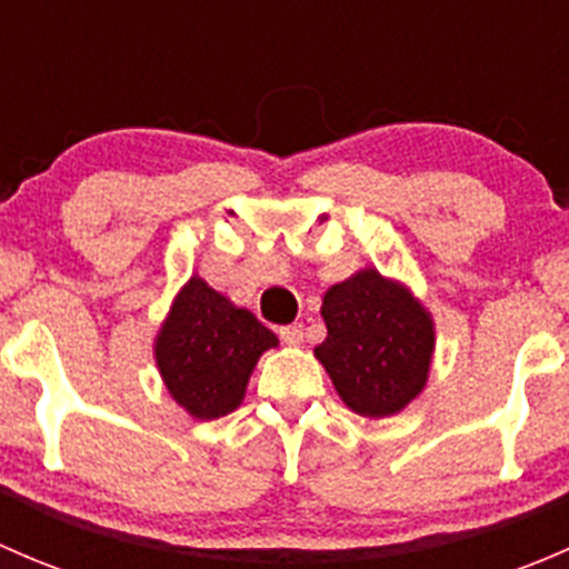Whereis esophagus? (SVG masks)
<instances>
[{"label":"esophagus","mask_w":569,"mask_h":569,"mask_svg":"<svg viewBox=\"0 0 569 569\" xmlns=\"http://www.w3.org/2000/svg\"><path fill=\"white\" fill-rule=\"evenodd\" d=\"M280 338H283V343H289V347H300L302 338H306V327H302V321H295V325L289 327H280Z\"/></svg>","instance_id":"obj_1"}]
</instances>
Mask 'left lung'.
<instances>
[{
    "label": "left lung",
    "instance_id": "obj_1",
    "mask_svg": "<svg viewBox=\"0 0 569 569\" xmlns=\"http://www.w3.org/2000/svg\"><path fill=\"white\" fill-rule=\"evenodd\" d=\"M321 319L313 355L352 412L396 416L427 388L435 321L410 286L366 267L325 291Z\"/></svg>",
    "mask_w": 569,
    "mask_h": 569
}]
</instances>
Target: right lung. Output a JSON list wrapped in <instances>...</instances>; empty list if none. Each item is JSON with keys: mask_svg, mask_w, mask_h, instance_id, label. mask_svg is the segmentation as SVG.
<instances>
[{"mask_svg": "<svg viewBox=\"0 0 569 569\" xmlns=\"http://www.w3.org/2000/svg\"><path fill=\"white\" fill-rule=\"evenodd\" d=\"M272 347L269 327L192 274L170 302L153 358L176 405L194 421H214L242 405L258 358Z\"/></svg>", "mask_w": 569, "mask_h": 569, "instance_id": "obj_1", "label": "right lung"}]
</instances>
